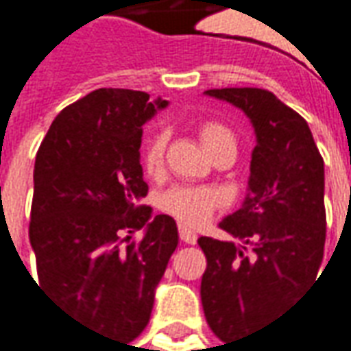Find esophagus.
<instances>
[{"label":"esophagus","instance_id":"obj_1","mask_svg":"<svg viewBox=\"0 0 351 351\" xmlns=\"http://www.w3.org/2000/svg\"><path fill=\"white\" fill-rule=\"evenodd\" d=\"M178 235H180V241L186 245H196V241H198V235L186 225H178Z\"/></svg>","mask_w":351,"mask_h":351}]
</instances>
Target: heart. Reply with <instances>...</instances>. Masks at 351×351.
<instances>
[{"instance_id": "1", "label": "heart", "mask_w": 351, "mask_h": 351, "mask_svg": "<svg viewBox=\"0 0 351 351\" xmlns=\"http://www.w3.org/2000/svg\"><path fill=\"white\" fill-rule=\"evenodd\" d=\"M199 141L206 147V152L213 155L219 149L231 147L237 149V139L229 128L215 122L206 120L198 128ZM165 149H167V134L155 132L145 139L143 149H141V167L147 175H157L163 167ZM219 194L208 186H175L167 190L161 196V208L165 212L175 215L186 225H202L208 221L213 210L219 206Z\"/></svg>"}]
</instances>
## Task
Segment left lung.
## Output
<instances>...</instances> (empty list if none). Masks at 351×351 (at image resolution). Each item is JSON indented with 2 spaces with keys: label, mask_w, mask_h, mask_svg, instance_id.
<instances>
[{
  "label": "left lung",
  "mask_w": 351,
  "mask_h": 351,
  "mask_svg": "<svg viewBox=\"0 0 351 351\" xmlns=\"http://www.w3.org/2000/svg\"><path fill=\"white\" fill-rule=\"evenodd\" d=\"M241 108L254 128L248 192L219 227L231 237H199L208 258L202 307L219 340H237L278 319L317 280L326 239L324 161L303 116L256 87L210 89Z\"/></svg>",
  "instance_id": "8db88e82"
}]
</instances>
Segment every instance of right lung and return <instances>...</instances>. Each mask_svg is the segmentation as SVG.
<instances>
[{"label": "right lung", "mask_w": 351, "mask_h": 351, "mask_svg": "<svg viewBox=\"0 0 351 351\" xmlns=\"http://www.w3.org/2000/svg\"><path fill=\"white\" fill-rule=\"evenodd\" d=\"M167 104L97 89L56 116L34 161L29 239L38 284L71 319L118 342L147 326L178 245L175 219L141 206V126ZM136 230L144 237L132 241Z\"/></svg>", "instance_id": "add662e5"}]
</instances>
